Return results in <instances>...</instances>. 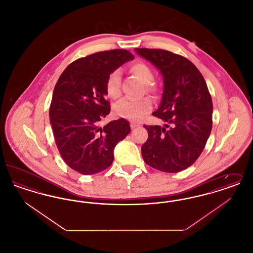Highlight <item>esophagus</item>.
Masks as SVG:
<instances>
[{"mask_svg": "<svg viewBox=\"0 0 253 253\" xmlns=\"http://www.w3.org/2000/svg\"><path fill=\"white\" fill-rule=\"evenodd\" d=\"M136 127H138V125H137V124H135V123H131V128H132V129H135Z\"/></svg>", "mask_w": 253, "mask_h": 253, "instance_id": "34e87169", "label": "esophagus"}]
</instances>
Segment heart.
Returning a JSON list of instances; mask_svg holds the SVG:
<instances>
[{
  "instance_id": "heart-1",
  "label": "heart",
  "mask_w": 253,
  "mask_h": 253,
  "mask_svg": "<svg viewBox=\"0 0 253 253\" xmlns=\"http://www.w3.org/2000/svg\"><path fill=\"white\" fill-rule=\"evenodd\" d=\"M130 71L135 75L143 84L148 93L155 94L156 87L150 83L154 80V73L149 65L144 62L137 61L132 63ZM121 73L115 70L109 75L106 82V93L110 98L117 99L121 95ZM152 109V101L149 97H143L138 100L123 99L115 106V113L123 119L130 121H140Z\"/></svg>"
}]
</instances>
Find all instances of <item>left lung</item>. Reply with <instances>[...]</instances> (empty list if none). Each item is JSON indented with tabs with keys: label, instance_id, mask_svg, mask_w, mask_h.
Returning a JSON list of instances; mask_svg holds the SVG:
<instances>
[{
	"label": "left lung",
	"instance_id": "1",
	"mask_svg": "<svg viewBox=\"0 0 253 253\" xmlns=\"http://www.w3.org/2000/svg\"><path fill=\"white\" fill-rule=\"evenodd\" d=\"M156 66L163 79L159 107L153 116L165 122L144 128L145 163L165 172L192 166L201 155L212 127V101L203 76L192 61L161 49L134 48Z\"/></svg>",
	"mask_w": 253,
	"mask_h": 253
}]
</instances>
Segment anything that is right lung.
Instances as JSON below:
<instances>
[{
    "instance_id": "obj_1",
    "label": "right lung",
    "mask_w": 253,
    "mask_h": 253,
    "mask_svg": "<svg viewBox=\"0 0 253 253\" xmlns=\"http://www.w3.org/2000/svg\"><path fill=\"white\" fill-rule=\"evenodd\" d=\"M133 56L127 50L97 52L75 60L60 75L49 109L55 141L64 162L89 175L108 168L116 145L131 132L121 119L100 127L110 113L106 99L109 75Z\"/></svg>"
}]
</instances>
